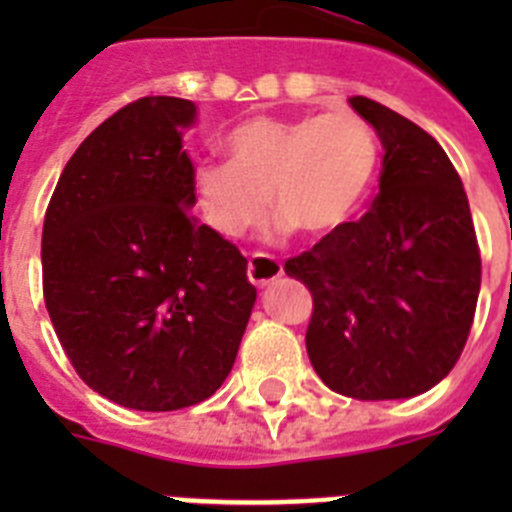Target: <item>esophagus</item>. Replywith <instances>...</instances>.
Instances as JSON below:
<instances>
[{
	"mask_svg": "<svg viewBox=\"0 0 512 512\" xmlns=\"http://www.w3.org/2000/svg\"><path fill=\"white\" fill-rule=\"evenodd\" d=\"M282 274L284 269L279 264V259L269 256V253H253L251 259H248V279L256 287H266V284L277 282Z\"/></svg>",
	"mask_w": 512,
	"mask_h": 512,
	"instance_id": "obj_1",
	"label": "esophagus"
}]
</instances>
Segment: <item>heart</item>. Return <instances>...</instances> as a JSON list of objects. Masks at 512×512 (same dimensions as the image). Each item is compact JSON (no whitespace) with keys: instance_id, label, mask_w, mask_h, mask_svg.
<instances>
[{"instance_id":"b5f03b06","label":"heart","mask_w":512,"mask_h":512,"mask_svg":"<svg viewBox=\"0 0 512 512\" xmlns=\"http://www.w3.org/2000/svg\"><path fill=\"white\" fill-rule=\"evenodd\" d=\"M223 148L228 161L194 166L192 189L205 223L225 238L259 225L269 200L282 230L338 233L359 215L379 164L377 133L351 110L251 117L225 135Z\"/></svg>"}]
</instances>
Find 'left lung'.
<instances>
[{"instance_id": "obj_1", "label": "left lung", "mask_w": 512, "mask_h": 512, "mask_svg": "<svg viewBox=\"0 0 512 512\" xmlns=\"http://www.w3.org/2000/svg\"><path fill=\"white\" fill-rule=\"evenodd\" d=\"M348 104L382 140L369 210L284 264L312 295L307 356L338 395L405 400L459 361L482 261L467 192L436 138L366 97Z\"/></svg>"}]
</instances>
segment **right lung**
Instances as JSON below:
<instances>
[{"label":"right lung","instance_id":"1","mask_svg":"<svg viewBox=\"0 0 512 512\" xmlns=\"http://www.w3.org/2000/svg\"><path fill=\"white\" fill-rule=\"evenodd\" d=\"M197 107L143 97L89 135L45 212L43 295L76 374L122 408L166 413L215 395L256 287L194 207L182 148Z\"/></svg>","mask_w":512,"mask_h":512}]
</instances>
